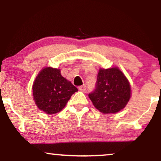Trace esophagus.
I'll return each mask as SVG.
<instances>
[{
    "instance_id": "obj_1",
    "label": "esophagus",
    "mask_w": 161,
    "mask_h": 161,
    "mask_svg": "<svg viewBox=\"0 0 161 161\" xmlns=\"http://www.w3.org/2000/svg\"><path fill=\"white\" fill-rule=\"evenodd\" d=\"M78 89L80 90V91H81V92H85L86 89V85L80 86L78 87Z\"/></svg>"
}]
</instances>
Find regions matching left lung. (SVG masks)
I'll return each mask as SVG.
<instances>
[{
	"label": "left lung",
	"mask_w": 161,
	"mask_h": 161,
	"mask_svg": "<svg viewBox=\"0 0 161 161\" xmlns=\"http://www.w3.org/2000/svg\"><path fill=\"white\" fill-rule=\"evenodd\" d=\"M94 106L101 113L116 114L126 106L131 97V86L118 67L100 68L96 89L89 94Z\"/></svg>",
	"instance_id": "8db88e82"
}]
</instances>
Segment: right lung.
Segmentation results:
<instances>
[{"label":"right lung","mask_w":161,"mask_h":161,"mask_svg":"<svg viewBox=\"0 0 161 161\" xmlns=\"http://www.w3.org/2000/svg\"><path fill=\"white\" fill-rule=\"evenodd\" d=\"M36 106L47 114L60 112L78 89L61 75L59 69L45 67L39 72L32 86Z\"/></svg>","instance_id":"add662e5"}]
</instances>
